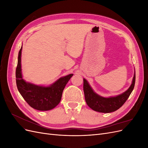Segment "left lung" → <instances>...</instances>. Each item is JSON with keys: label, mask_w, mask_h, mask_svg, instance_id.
<instances>
[{"label": "left lung", "mask_w": 148, "mask_h": 148, "mask_svg": "<svg viewBox=\"0 0 148 148\" xmlns=\"http://www.w3.org/2000/svg\"><path fill=\"white\" fill-rule=\"evenodd\" d=\"M135 83V70L132 82L127 90L115 96L105 97L94 91L87 80L83 78V90L87 105L93 110L101 113H110L118 110L128 99Z\"/></svg>", "instance_id": "8db88e82"}]
</instances>
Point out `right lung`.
I'll return each mask as SVG.
<instances>
[{"instance_id":"add662e5","label":"right lung","mask_w":148,"mask_h":148,"mask_svg":"<svg viewBox=\"0 0 148 148\" xmlns=\"http://www.w3.org/2000/svg\"><path fill=\"white\" fill-rule=\"evenodd\" d=\"M22 46L18 53L16 69V83L18 90L26 102L33 109L41 111L51 110L60 102L62 92L66 83L73 74L60 77L49 86L37 85L26 82L21 71Z\"/></svg>"}]
</instances>
